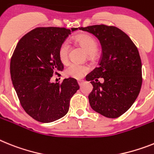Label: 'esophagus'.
Returning a JSON list of instances; mask_svg holds the SVG:
<instances>
[{
	"label": "esophagus",
	"instance_id": "obj_1",
	"mask_svg": "<svg viewBox=\"0 0 154 154\" xmlns=\"http://www.w3.org/2000/svg\"><path fill=\"white\" fill-rule=\"evenodd\" d=\"M77 82H78V85H79L80 86H81V85H83L84 82H85V81H84V80L79 79V80H78V81H77Z\"/></svg>",
	"mask_w": 154,
	"mask_h": 154
}]
</instances>
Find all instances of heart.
<instances>
[{"label": "heart", "instance_id": "b5f03b06", "mask_svg": "<svg viewBox=\"0 0 154 154\" xmlns=\"http://www.w3.org/2000/svg\"><path fill=\"white\" fill-rule=\"evenodd\" d=\"M75 41L85 49V51L88 55H93L97 51L98 44L92 36L88 35V34H81V35L75 37ZM69 47H70V45L67 41H63L59 46V56L61 62L63 63H66L68 60ZM88 71V67L87 66L72 62L67 65L65 69V74L67 77H73V78H81Z\"/></svg>", "mask_w": 154, "mask_h": 154}]
</instances>
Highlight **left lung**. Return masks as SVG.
Here are the masks:
<instances>
[{"label": "left lung", "mask_w": 154, "mask_h": 154, "mask_svg": "<svg viewBox=\"0 0 154 154\" xmlns=\"http://www.w3.org/2000/svg\"><path fill=\"white\" fill-rule=\"evenodd\" d=\"M99 40L102 55L99 66L86 76L93 86L90 106L109 118L121 116L132 106L140 91L142 63L131 38L117 27L101 25L80 27ZM103 78L102 83L98 78Z\"/></svg>", "instance_id": "1"}]
</instances>
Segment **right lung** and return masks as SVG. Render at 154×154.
<instances>
[{
	"label": "right lung",
	"mask_w": 154,
	"mask_h": 154,
	"mask_svg": "<svg viewBox=\"0 0 154 154\" xmlns=\"http://www.w3.org/2000/svg\"><path fill=\"white\" fill-rule=\"evenodd\" d=\"M61 27H38L23 36L11 56L10 73L20 104L36 121L50 123L64 117L69 101L80 88L72 77L53 83L54 73L64 68L59 46L71 34Z\"/></svg>",
	"instance_id": "obj_1"
}]
</instances>
